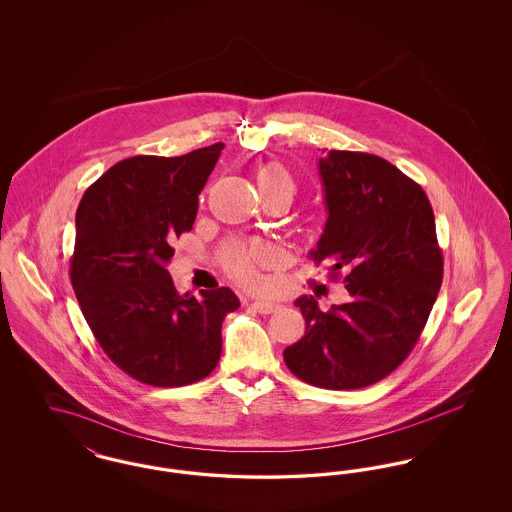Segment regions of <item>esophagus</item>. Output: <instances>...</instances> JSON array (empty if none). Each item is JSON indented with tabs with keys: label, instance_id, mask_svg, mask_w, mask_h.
I'll return each mask as SVG.
<instances>
[{
	"label": "esophagus",
	"instance_id": "34e87169",
	"mask_svg": "<svg viewBox=\"0 0 512 512\" xmlns=\"http://www.w3.org/2000/svg\"><path fill=\"white\" fill-rule=\"evenodd\" d=\"M251 307H253L257 313H261V315H270V313H276V311L280 309L278 303L267 301V299H257V301L251 303Z\"/></svg>",
	"mask_w": 512,
	"mask_h": 512
}]
</instances>
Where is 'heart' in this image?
<instances>
[{"label": "heart", "instance_id": "b5f03b06", "mask_svg": "<svg viewBox=\"0 0 512 512\" xmlns=\"http://www.w3.org/2000/svg\"><path fill=\"white\" fill-rule=\"evenodd\" d=\"M257 186L263 197L290 195L295 192L292 176L278 163H268L257 172ZM261 245L228 244L222 249V263L238 280L251 282L255 278V263L265 259Z\"/></svg>", "mask_w": 512, "mask_h": 512}]
</instances>
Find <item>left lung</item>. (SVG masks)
<instances>
[{
	"mask_svg": "<svg viewBox=\"0 0 512 512\" xmlns=\"http://www.w3.org/2000/svg\"><path fill=\"white\" fill-rule=\"evenodd\" d=\"M328 220L315 263H332L351 299L328 313L295 301L305 336L284 349L293 374L317 388L357 390L413 351L436 303L443 255L424 190L386 159L332 149L318 161Z\"/></svg>",
	"mask_w": 512,
	"mask_h": 512,
	"instance_id": "1",
	"label": "left lung"
}]
</instances>
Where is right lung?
Masks as SVG:
<instances>
[{
	"mask_svg": "<svg viewBox=\"0 0 512 512\" xmlns=\"http://www.w3.org/2000/svg\"><path fill=\"white\" fill-rule=\"evenodd\" d=\"M222 147L119 161L76 209L71 282L82 315L105 355L147 386L209 376L222 351V320L240 307L228 288L180 295L167 270Z\"/></svg>",
	"mask_w": 512,
	"mask_h": 512,
	"instance_id": "add662e5",
	"label": "right lung"
}]
</instances>
